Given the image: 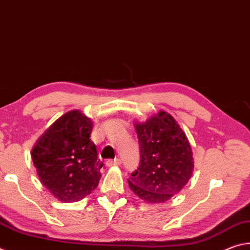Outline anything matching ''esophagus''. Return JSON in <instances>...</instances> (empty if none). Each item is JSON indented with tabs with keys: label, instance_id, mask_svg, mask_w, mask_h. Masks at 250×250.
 <instances>
[{
	"label": "esophagus",
	"instance_id": "1",
	"mask_svg": "<svg viewBox=\"0 0 250 250\" xmlns=\"http://www.w3.org/2000/svg\"><path fill=\"white\" fill-rule=\"evenodd\" d=\"M120 163H121L120 159L108 160L107 162H105V166H107V167H118V166H120Z\"/></svg>",
	"mask_w": 250,
	"mask_h": 250
}]
</instances>
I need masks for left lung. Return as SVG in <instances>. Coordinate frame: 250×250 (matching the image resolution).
<instances>
[{
  "label": "left lung",
  "instance_id": "left-lung-1",
  "mask_svg": "<svg viewBox=\"0 0 250 250\" xmlns=\"http://www.w3.org/2000/svg\"><path fill=\"white\" fill-rule=\"evenodd\" d=\"M140 166L128 180L135 195L150 204L170 200L188 184L194 170L188 139L170 113L160 110L145 122H134Z\"/></svg>",
  "mask_w": 250,
  "mask_h": 250
}]
</instances>
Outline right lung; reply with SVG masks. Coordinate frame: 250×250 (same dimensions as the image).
Segmentation results:
<instances>
[{"mask_svg": "<svg viewBox=\"0 0 250 250\" xmlns=\"http://www.w3.org/2000/svg\"><path fill=\"white\" fill-rule=\"evenodd\" d=\"M91 130L90 118L75 109L58 118L33 146L40 181L58 201L78 202L98 186L103 163L90 140Z\"/></svg>", "mask_w": 250, "mask_h": 250, "instance_id": "1", "label": "right lung"}]
</instances>
